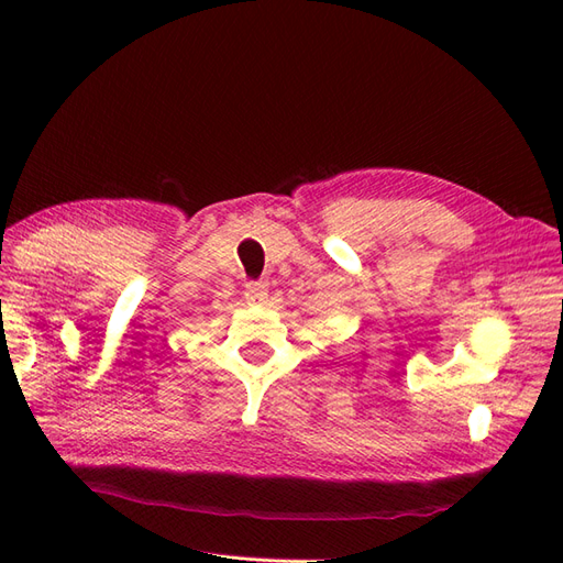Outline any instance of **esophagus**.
<instances>
[{
	"label": "esophagus",
	"mask_w": 563,
	"mask_h": 563,
	"mask_svg": "<svg viewBox=\"0 0 563 563\" xmlns=\"http://www.w3.org/2000/svg\"><path fill=\"white\" fill-rule=\"evenodd\" d=\"M244 298L249 302H263L267 298V286L265 282H249L244 286Z\"/></svg>",
	"instance_id": "1"
}]
</instances>
